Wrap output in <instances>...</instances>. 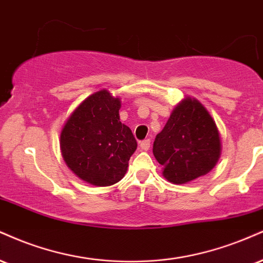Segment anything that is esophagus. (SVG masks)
<instances>
[{
	"label": "esophagus",
	"mask_w": 263,
	"mask_h": 263,
	"mask_svg": "<svg viewBox=\"0 0 263 263\" xmlns=\"http://www.w3.org/2000/svg\"><path fill=\"white\" fill-rule=\"evenodd\" d=\"M140 147L142 151H148L151 148V140H144L140 143Z\"/></svg>",
	"instance_id": "1"
}]
</instances>
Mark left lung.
Segmentation results:
<instances>
[{"mask_svg":"<svg viewBox=\"0 0 263 263\" xmlns=\"http://www.w3.org/2000/svg\"><path fill=\"white\" fill-rule=\"evenodd\" d=\"M220 149L216 122L200 101L190 97L175 106L153 143L163 176L178 185L210 173L219 159Z\"/></svg>","mask_w":263,"mask_h":263,"instance_id":"left-lung-1","label":"left lung"}]
</instances>
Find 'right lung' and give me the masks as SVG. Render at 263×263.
<instances>
[{
    "label": "right lung",
    "mask_w": 263,
    "mask_h": 263,
    "mask_svg": "<svg viewBox=\"0 0 263 263\" xmlns=\"http://www.w3.org/2000/svg\"><path fill=\"white\" fill-rule=\"evenodd\" d=\"M121 101L106 89L76 107L60 136L63 160L78 178L94 186L119 182L137 148L132 131L120 121Z\"/></svg>",
    "instance_id": "1"
}]
</instances>
